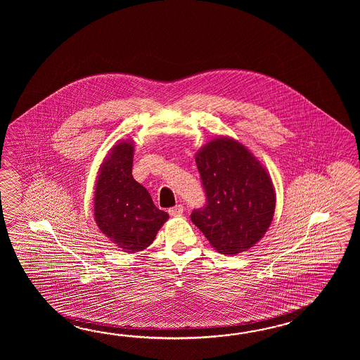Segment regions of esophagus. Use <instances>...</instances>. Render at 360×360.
I'll list each match as a JSON object with an SVG mask.
<instances>
[{
    "label": "esophagus",
    "instance_id": "34e87169",
    "mask_svg": "<svg viewBox=\"0 0 360 360\" xmlns=\"http://www.w3.org/2000/svg\"><path fill=\"white\" fill-rule=\"evenodd\" d=\"M184 212V207L181 205H176L175 207H172V208H169V214L171 216H174V217H176V216H181Z\"/></svg>",
    "mask_w": 360,
    "mask_h": 360
}]
</instances>
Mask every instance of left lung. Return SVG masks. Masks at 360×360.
Here are the masks:
<instances>
[{
  "label": "left lung",
  "instance_id": "8db88e82",
  "mask_svg": "<svg viewBox=\"0 0 360 360\" xmlns=\"http://www.w3.org/2000/svg\"><path fill=\"white\" fill-rule=\"evenodd\" d=\"M206 206L191 212V221L217 252L234 256L256 245L268 231L276 211L271 177L250 149L219 136L195 154Z\"/></svg>",
  "mask_w": 360,
  "mask_h": 360
}]
</instances>
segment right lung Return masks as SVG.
<instances>
[{
  "label": "right lung",
  "instance_id": "obj_1",
  "mask_svg": "<svg viewBox=\"0 0 360 360\" xmlns=\"http://www.w3.org/2000/svg\"><path fill=\"white\" fill-rule=\"evenodd\" d=\"M134 141L121 140L100 166L94 191V217L100 231L123 252L153 243L169 214L154 206L150 194L132 177Z\"/></svg>",
  "mask_w": 360,
  "mask_h": 360
}]
</instances>
